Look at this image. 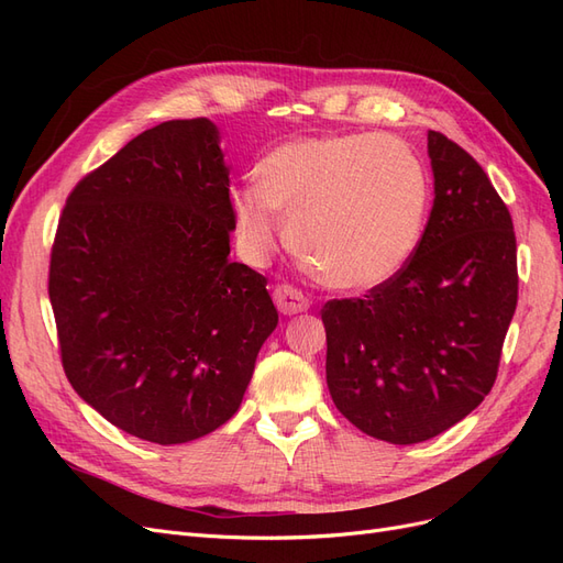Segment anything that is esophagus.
Wrapping results in <instances>:
<instances>
[{"label":"esophagus","mask_w":563,"mask_h":563,"mask_svg":"<svg viewBox=\"0 0 563 563\" xmlns=\"http://www.w3.org/2000/svg\"><path fill=\"white\" fill-rule=\"evenodd\" d=\"M272 298H275V305L277 310L286 317H294V314H300L310 308V300L305 298L298 288L288 286V284H282L275 288V294H272Z\"/></svg>","instance_id":"34e87169"}]
</instances>
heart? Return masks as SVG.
I'll use <instances>...</instances> for the list:
<instances>
[{
	"label": "heart",
	"instance_id": "b5f03b06",
	"mask_svg": "<svg viewBox=\"0 0 563 563\" xmlns=\"http://www.w3.org/2000/svg\"><path fill=\"white\" fill-rule=\"evenodd\" d=\"M430 176L395 135L335 133L277 145L236 185V232L255 263L288 242L319 279L364 294L395 279L418 249Z\"/></svg>",
	"mask_w": 563,
	"mask_h": 563
}]
</instances>
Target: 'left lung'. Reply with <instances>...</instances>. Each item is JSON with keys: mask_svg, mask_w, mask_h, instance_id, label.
Segmentation results:
<instances>
[{"mask_svg": "<svg viewBox=\"0 0 563 563\" xmlns=\"http://www.w3.org/2000/svg\"><path fill=\"white\" fill-rule=\"evenodd\" d=\"M428 155L434 203L411 261L366 298L321 310L335 408L399 446L484 401L517 310V240L496 187L444 133H428Z\"/></svg>", "mask_w": 563, "mask_h": 563, "instance_id": "1", "label": "left lung"}]
</instances>
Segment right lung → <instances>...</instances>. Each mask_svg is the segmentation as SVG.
<instances>
[{
	"instance_id": "add662e5",
	"label": "right lung",
	"mask_w": 563,
	"mask_h": 563,
	"mask_svg": "<svg viewBox=\"0 0 563 563\" xmlns=\"http://www.w3.org/2000/svg\"><path fill=\"white\" fill-rule=\"evenodd\" d=\"M230 168L211 119L135 135L65 201L48 269L65 376L114 428L172 446L225 424L277 329L232 263Z\"/></svg>"
}]
</instances>
